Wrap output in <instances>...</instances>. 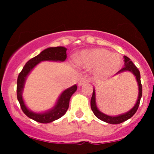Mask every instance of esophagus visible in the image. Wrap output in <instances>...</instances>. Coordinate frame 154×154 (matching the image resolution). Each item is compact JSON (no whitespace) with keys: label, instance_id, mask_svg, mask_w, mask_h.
Instances as JSON below:
<instances>
[{"label":"esophagus","instance_id":"34e87169","mask_svg":"<svg viewBox=\"0 0 154 154\" xmlns=\"http://www.w3.org/2000/svg\"><path fill=\"white\" fill-rule=\"evenodd\" d=\"M88 82H89V79L87 78H85V77H83V78H82L79 81V85L81 86V85H84V84L85 83H88Z\"/></svg>","mask_w":154,"mask_h":154}]
</instances>
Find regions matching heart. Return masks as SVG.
Instances as JSON below:
<instances>
[{
  "label": "heart",
  "mask_w": 154,
  "mask_h": 154,
  "mask_svg": "<svg viewBox=\"0 0 154 154\" xmlns=\"http://www.w3.org/2000/svg\"><path fill=\"white\" fill-rule=\"evenodd\" d=\"M76 63L84 69H94L99 78L106 79L119 72L122 66V58L117 53L97 48L82 51L76 58Z\"/></svg>",
  "instance_id": "1"
}]
</instances>
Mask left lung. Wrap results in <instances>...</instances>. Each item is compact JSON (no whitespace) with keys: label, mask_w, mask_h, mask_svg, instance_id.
<instances>
[{"label":"left lung","mask_w":154,"mask_h":154,"mask_svg":"<svg viewBox=\"0 0 154 154\" xmlns=\"http://www.w3.org/2000/svg\"><path fill=\"white\" fill-rule=\"evenodd\" d=\"M124 67L121 70H119L117 73L121 74V73L125 72H130L136 77V80H137V85H138L139 92L137 103L131 109H130L125 113L119 114L118 116H109L103 113L97 107L96 99V90H95V88H93V92H92V99H91V109H92V112L98 119L102 121H104L107 123H110V124H119V123H123L124 121L130 119L137 112L139 105H140V99L142 97V85H141L140 71L136 67V65L133 63V62L130 60V58H129L128 57L124 56Z\"/></svg>","instance_id":"1"}]
</instances>
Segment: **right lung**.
<instances>
[{"label": "right lung", "mask_w": 154, "mask_h": 154, "mask_svg": "<svg viewBox=\"0 0 154 154\" xmlns=\"http://www.w3.org/2000/svg\"><path fill=\"white\" fill-rule=\"evenodd\" d=\"M67 48L62 46L58 47H50L43 50L40 54L30 59L23 68L20 74L18 75L17 81V97L21 108L24 113L33 120L37 121L41 123H48L59 119L64 116L69 109V100L71 96L77 90V85H74L69 87L62 92L55 106L50 109L42 112H36L31 111L28 108L22 94L24 91V84L27 79V77L31 73V72L35 69L37 65L44 61H52V62H62L66 59Z\"/></svg>", "instance_id": "right-lung-1"}]
</instances>
